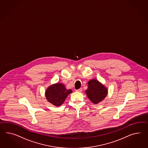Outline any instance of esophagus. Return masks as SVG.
I'll list each match as a JSON object with an SVG mask.
<instances>
[{
    "instance_id": "esophagus-1",
    "label": "esophagus",
    "mask_w": 148,
    "mask_h": 148,
    "mask_svg": "<svg viewBox=\"0 0 148 148\" xmlns=\"http://www.w3.org/2000/svg\"><path fill=\"white\" fill-rule=\"evenodd\" d=\"M83 90V89L82 88H80L79 89H78V90H76V91L77 92H81Z\"/></svg>"
}]
</instances>
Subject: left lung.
I'll use <instances>...</instances> for the list:
<instances>
[{"mask_svg":"<svg viewBox=\"0 0 148 148\" xmlns=\"http://www.w3.org/2000/svg\"><path fill=\"white\" fill-rule=\"evenodd\" d=\"M87 84L88 88L85 93L91 102L98 104L103 100L108 94L107 88L95 79L90 80Z\"/></svg>","mask_w":148,"mask_h":148,"instance_id":"left-lung-1","label":"left lung"}]
</instances>
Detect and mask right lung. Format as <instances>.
<instances>
[{"label": "right lung", "mask_w": 148, "mask_h": 148, "mask_svg": "<svg viewBox=\"0 0 148 148\" xmlns=\"http://www.w3.org/2000/svg\"><path fill=\"white\" fill-rule=\"evenodd\" d=\"M71 89L66 88L64 85L57 83L51 85L45 92V96L48 102L55 106H60L64 102L68 95L71 93Z\"/></svg>", "instance_id": "right-lung-1"}]
</instances>
